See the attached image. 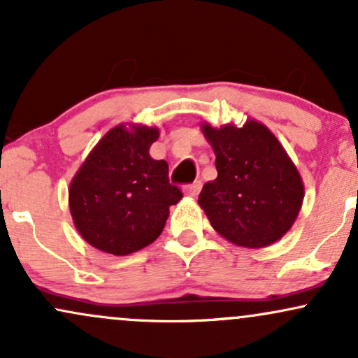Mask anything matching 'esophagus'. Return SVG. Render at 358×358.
I'll list each match as a JSON object with an SVG mask.
<instances>
[{"mask_svg":"<svg viewBox=\"0 0 358 358\" xmlns=\"http://www.w3.org/2000/svg\"><path fill=\"white\" fill-rule=\"evenodd\" d=\"M201 189H202V182H201V180H196V182L187 184V186L184 187V194H186V196H189V197H197V196H199Z\"/></svg>","mask_w":358,"mask_h":358,"instance_id":"1","label":"esophagus"}]
</instances>
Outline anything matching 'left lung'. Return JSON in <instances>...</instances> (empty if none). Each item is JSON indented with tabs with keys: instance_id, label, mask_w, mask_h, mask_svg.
<instances>
[{
	"instance_id": "left-lung-1",
	"label": "left lung",
	"mask_w": 358,
	"mask_h": 358,
	"mask_svg": "<svg viewBox=\"0 0 358 358\" xmlns=\"http://www.w3.org/2000/svg\"><path fill=\"white\" fill-rule=\"evenodd\" d=\"M213 144L217 178L204 184L199 204L210 226L227 241L260 249L292 227L303 184L279 141L266 126L247 121L220 129L202 124Z\"/></svg>"
}]
</instances>
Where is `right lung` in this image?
Wrapping results in <instances>:
<instances>
[{"instance_id":"right-lung-1","label":"right lung","mask_w":358,"mask_h":358,"mask_svg":"<svg viewBox=\"0 0 358 358\" xmlns=\"http://www.w3.org/2000/svg\"><path fill=\"white\" fill-rule=\"evenodd\" d=\"M156 127H114L74 176L69 209L78 232L96 249L127 255L161 236L169 207L182 199L169 166L149 156Z\"/></svg>"}]
</instances>
